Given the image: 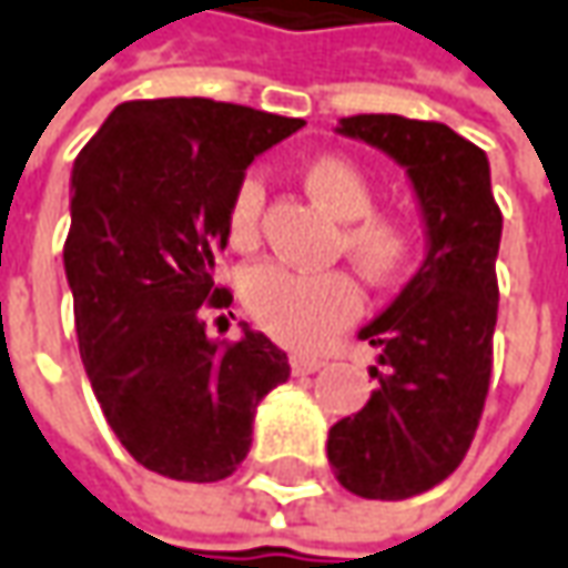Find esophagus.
<instances>
[{
	"label": "esophagus",
	"mask_w": 568,
	"mask_h": 568,
	"mask_svg": "<svg viewBox=\"0 0 568 568\" xmlns=\"http://www.w3.org/2000/svg\"><path fill=\"white\" fill-rule=\"evenodd\" d=\"M292 374H298V377H304V374H314V371H321L323 358H314V355H292Z\"/></svg>",
	"instance_id": "esophagus-1"
}]
</instances>
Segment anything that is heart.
I'll use <instances>...</instances> for the list:
<instances>
[{
  "label": "heart",
  "mask_w": 568,
  "mask_h": 568,
  "mask_svg": "<svg viewBox=\"0 0 568 568\" xmlns=\"http://www.w3.org/2000/svg\"><path fill=\"white\" fill-rule=\"evenodd\" d=\"M304 185L317 204L343 220L339 251L352 257L371 283H389L405 273L418 251V229L402 213L374 210L377 185L362 163L343 153H323L304 166ZM264 197L261 175L247 172L225 216L232 245H254ZM242 302L266 336L288 348L311 352L358 317L362 288L343 270L311 276L280 264H257L242 280Z\"/></svg>",
  "instance_id": "heart-1"
}]
</instances>
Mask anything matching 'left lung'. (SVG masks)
Listing matches in <instances>:
<instances>
[{
    "label": "left lung",
    "mask_w": 568,
    "mask_h": 568,
    "mask_svg": "<svg viewBox=\"0 0 568 568\" xmlns=\"http://www.w3.org/2000/svg\"><path fill=\"white\" fill-rule=\"evenodd\" d=\"M345 138L408 169L427 223V261L367 323L381 348L377 389L355 418L329 427L333 475L364 499H408L446 480L475 440L494 367L497 251L503 232L484 150L443 122L352 115Z\"/></svg>",
    "instance_id": "8db88e82"
}]
</instances>
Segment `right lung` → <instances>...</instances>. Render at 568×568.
Segmentation results:
<instances>
[{
	"label": "right lung",
	"instance_id": "1",
	"mask_svg": "<svg viewBox=\"0 0 568 568\" xmlns=\"http://www.w3.org/2000/svg\"><path fill=\"white\" fill-rule=\"evenodd\" d=\"M302 125L204 97L128 100L74 160L65 276L78 348L112 434L163 478H229L257 402L288 381L264 333L213 343L204 307L232 304L213 254L245 169Z\"/></svg>",
	"mask_w": 568,
	"mask_h": 568
}]
</instances>
